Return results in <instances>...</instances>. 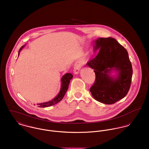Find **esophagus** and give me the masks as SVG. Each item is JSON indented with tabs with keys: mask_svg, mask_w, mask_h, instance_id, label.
Returning <instances> with one entry per match:
<instances>
[{
	"mask_svg": "<svg viewBox=\"0 0 149 149\" xmlns=\"http://www.w3.org/2000/svg\"><path fill=\"white\" fill-rule=\"evenodd\" d=\"M83 63L81 61H78L75 62L74 67V73L75 74H77L79 73L80 69L82 66Z\"/></svg>",
	"mask_w": 149,
	"mask_h": 149,
	"instance_id": "1",
	"label": "esophagus"
}]
</instances>
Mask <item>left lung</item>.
Wrapping results in <instances>:
<instances>
[{
	"label": "left lung",
	"instance_id": "left-lung-1",
	"mask_svg": "<svg viewBox=\"0 0 149 149\" xmlns=\"http://www.w3.org/2000/svg\"><path fill=\"white\" fill-rule=\"evenodd\" d=\"M99 53L87 63L94 69L95 80L90 91L99 102L114 104L123 98L130 88L132 68L128 52L114 38H99L95 41L94 51ZM112 70L117 71L116 78L109 74Z\"/></svg>",
	"mask_w": 149,
	"mask_h": 149
}]
</instances>
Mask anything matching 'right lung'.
Here are the masks:
<instances>
[{"label":"right lung","mask_w":149,"mask_h":149,"mask_svg":"<svg viewBox=\"0 0 149 149\" xmlns=\"http://www.w3.org/2000/svg\"><path fill=\"white\" fill-rule=\"evenodd\" d=\"M24 47V46H23L19 51L18 52V56L19 55V53L20 52V51ZM73 75L70 74V73H67L66 74H65L61 79V90L59 93L58 94V95L52 100L47 102H45V103H38L37 104V105L38 106V107H49L51 106L54 105L56 103H58V102H59L62 99H63V98L64 97L66 93L67 90H68V85L69 83L70 82V80L72 78Z\"/></svg>","instance_id":"add662e5"}]
</instances>
